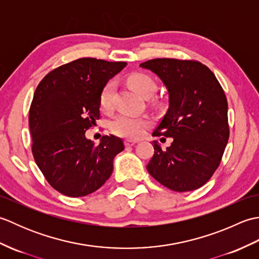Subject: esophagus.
Instances as JSON below:
<instances>
[{"instance_id":"34e87169","label":"esophagus","mask_w":259,"mask_h":259,"mask_svg":"<svg viewBox=\"0 0 259 259\" xmlns=\"http://www.w3.org/2000/svg\"><path fill=\"white\" fill-rule=\"evenodd\" d=\"M137 142H138V141L126 139V140H124V145H125V147H133L134 145H136V144H137Z\"/></svg>"}]
</instances>
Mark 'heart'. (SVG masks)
<instances>
[{
    "instance_id": "b5f03b06",
    "label": "heart",
    "mask_w": 259,
    "mask_h": 259,
    "mask_svg": "<svg viewBox=\"0 0 259 259\" xmlns=\"http://www.w3.org/2000/svg\"><path fill=\"white\" fill-rule=\"evenodd\" d=\"M126 81H128V84L131 89L144 98L151 97L157 88L155 81H153L149 75L144 73L130 74ZM113 91L114 83L112 81L108 82V83L102 88V90L100 92V98H99V102H100V107L104 111H108L112 106ZM148 123L149 122H148V120L145 117H138V115L123 113L118 115L117 118H114L111 121L110 128H111L112 133L120 137L136 139L144 135Z\"/></svg>"
}]
</instances>
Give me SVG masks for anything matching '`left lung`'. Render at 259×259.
<instances>
[{
	"label": "left lung",
	"mask_w": 259,
	"mask_h": 259,
	"mask_svg": "<svg viewBox=\"0 0 259 259\" xmlns=\"http://www.w3.org/2000/svg\"><path fill=\"white\" fill-rule=\"evenodd\" d=\"M156 73L169 95V107L152 136L172 138L147 164L167 188L185 192L200 188L216 171L229 138L228 103L222 85L206 65L192 60L153 59L140 64Z\"/></svg>",
	"instance_id": "8db88e82"
}]
</instances>
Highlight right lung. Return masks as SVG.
<instances>
[{
    "label": "right lung",
    "instance_id": "add662e5",
    "mask_svg": "<svg viewBox=\"0 0 259 259\" xmlns=\"http://www.w3.org/2000/svg\"><path fill=\"white\" fill-rule=\"evenodd\" d=\"M126 62L82 58L48 73L38 83L29 112L32 153L48 183L68 197L98 190L124 149L118 137L103 136L98 146L85 131L100 118V92Z\"/></svg>",
    "mask_w": 259,
    "mask_h": 259
}]
</instances>
